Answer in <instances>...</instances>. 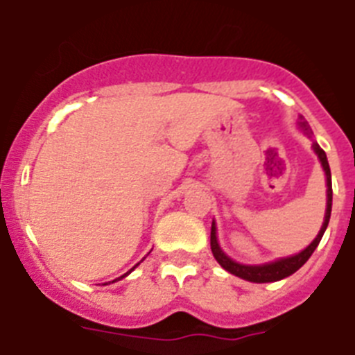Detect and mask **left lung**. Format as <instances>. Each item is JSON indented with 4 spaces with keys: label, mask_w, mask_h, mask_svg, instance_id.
<instances>
[{
    "label": "left lung",
    "mask_w": 355,
    "mask_h": 355,
    "mask_svg": "<svg viewBox=\"0 0 355 355\" xmlns=\"http://www.w3.org/2000/svg\"><path fill=\"white\" fill-rule=\"evenodd\" d=\"M298 127L302 128L304 132L308 134L309 138H311V128H309L308 121L304 118H300L298 121ZM313 150L315 155L319 156L320 166L324 169L326 175V214H324V223H322V227H320L319 234L315 237L313 241L309 243L308 247L304 248L302 252L295 254V256H287V258H280L276 259V261H270V263H263V265H243L234 261L232 258H228L227 254L223 252L221 247H219V243H217V228L216 223H211V234H210V247L211 252H214V258L217 259V263L221 265L223 269L228 270L230 275L239 276L243 280L248 282H256V284H267V282H278L282 278H287V276H291L293 272H297L300 267H302L306 261L309 259V256L313 254V250L317 248V245L320 243L322 236H324V230L328 227V223H330V216H331V173H330V164H328V158H326V153L320 149V145L317 141H313Z\"/></svg>",
    "instance_id": "left-lung-1"
}]
</instances>
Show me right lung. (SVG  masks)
I'll use <instances>...</instances> for the list:
<instances>
[{"label":"right lung","instance_id":"obj_1","mask_svg":"<svg viewBox=\"0 0 355 355\" xmlns=\"http://www.w3.org/2000/svg\"><path fill=\"white\" fill-rule=\"evenodd\" d=\"M136 265H139V263H136ZM136 265H134V267H136ZM134 267H132V269H130V270H134ZM130 270H128V272H130ZM128 272H127V275H128ZM127 275H123L121 278H125V276H127Z\"/></svg>","mask_w":355,"mask_h":355}]
</instances>
